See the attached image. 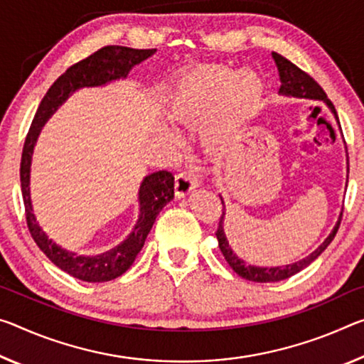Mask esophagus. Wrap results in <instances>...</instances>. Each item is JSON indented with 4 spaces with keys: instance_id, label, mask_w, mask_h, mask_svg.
Listing matches in <instances>:
<instances>
[{
    "instance_id": "1",
    "label": "esophagus",
    "mask_w": 364,
    "mask_h": 364,
    "mask_svg": "<svg viewBox=\"0 0 364 364\" xmlns=\"http://www.w3.org/2000/svg\"><path fill=\"white\" fill-rule=\"evenodd\" d=\"M199 186V176L198 173L194 171H181L180 175L176 176L175 183V191L178 198H184L189 193Z\"/></svg>"
}]
</instances>
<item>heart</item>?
<instances>
[{"label":"heart","instance_id":"1","mask_svg":"<svg viewBox=\"0 0 364 364\" xmlns=\"http://www.w3.org/2000/svg\"><path fill=\"white\" fill-rule=\"evenodd\" d=\"M264 102V84L250 69L203 68L176 80L165 103L166 118L180 128L199 127V139L210 152L240 142Z\"/></svg>","mask_w":364,"mask_h":364}]
</instances>
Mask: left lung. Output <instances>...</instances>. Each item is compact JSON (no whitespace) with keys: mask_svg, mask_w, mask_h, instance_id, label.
Wrapping results in <instances>:
<instances>
[{"mask_svg":"<svg viewBox=\"0 0 364 364\" xmlns=\"http://www.w3.org/2000/svg\"><path fill=\"white\" fill-rule=\"evenodd\" d=\"M272 58L277 65V69H279V77H280L279 94L280 95L288 97V99H306V100L324 102L328 107V109L333 113V117H336L337 123H338L337 112H336V108H333L332 102L327 99L326 92L322 90L321 85L317 84L316 80L309 76V74L301 71L298 66H295L291 61H288L287 58H284L279 53H272ZM220 199H222V196H220ZM222 204H223V213L220 217V222H218V228L215 233L217 240H218V247H220L223 257L227 259L230 267H232L236 274H238L240 277H243V279H246V280L259 282V284H269V282L285 280V279H288V277L301 272V270L306 269L311 262H314L316 259L326 251V247L332 243V240L336 238L337 230L340 227V220H342V213H343V209H342L336 227L332 228V232L328 233L327 238L322 241V243L306 257L299 259V261H296V262L287 264V265H274V267H267V265H264V267H261V265H252L250 262L243 261V259L236 256L233 247L230 246L227 235H225V230H223V220H225L223 199H222Z\"/></svg>","mask_w":364,"mask_h":364,"instance_id":"1","label":"left lung"}]
</instances>
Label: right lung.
Wrapping results in <instances>:
<instances>
[{"mask_svg":"<svg viewBox=\"0 0 364 364\" xmlns=\"http://www.w3.org/2000/svg\"><path fill=\"white\" fill-rule=\"evenodd\" d=\"M155 51H157L155 48L136 50L108 45V47H103L95 51L94 55L87 56L85 60L73 65L55 80L53 85L45 94L26 137L21 160V189L28 232H31L37 246L43 251V255L56 267L73 275L74 279L90 282V284H100V282L117 279L131 267L144 243H146L155 218L175 196V176L166 170L144 176L139 193H137L139 213H137L136 225L132 227L128 238L112 250L100 252V255H79V252L69 251L55 243L40 227L36 213H33L31 198V166L33 149H36L37 139L45 123L74 92L84 87H102V85L114 82V80L126 79L132 68L152 56Z\"/></svg>","mask_w":364,"mask_h":364,"instance_id":"1","label":"right lung"}]
</instances>
